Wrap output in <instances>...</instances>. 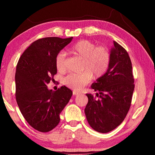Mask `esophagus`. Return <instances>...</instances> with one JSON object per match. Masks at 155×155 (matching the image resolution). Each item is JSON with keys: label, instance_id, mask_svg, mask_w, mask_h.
<instances>
[{"label": "esophagus", "instance_id": "obj_1", "mask_svg": "<svg viewBox=\"0 0 155 155\" xmlns=\"http://www.w3.org/2000/svg\"><path fill=\"white\" fill-rule=\"evenodd\" d=\"M81 92H78V91H73V95L77 96L78 94H80Z\"/></svg>", "mask_w": 155, "mask_h": 155}]
</instances>
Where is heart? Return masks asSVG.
I'll return each instance as SVG.
<instances>
[{
    "label": "heart",
    "mask_w": 155,
    "mask_h": 155,
    "mask_svg": "<svg viewBox=\"0 0 155 155\" xmlns=\"http://www.w3.org/2000/svg\"><path fill=\"white\" fill-rule=\"evenodd\" d=\"M72 56L82 59L81 74H71L64 79L65 85L76 91L81 90L90 82L92 78L103 77L108 71L111 63V53L104 46H96L88 40H80L68 50ZM55 66L59 72L66 71L65 53L59 52L55 57Z\"/></svg>",
    "instance_id": "heart-1"
}]
</instances>
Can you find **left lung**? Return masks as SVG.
<instances>
[{
	"label": "left lung",
	"instance_id": "8db88e82",
	"mask_svg": "<svg viewBox=\"0 0 155 155\" xmlns=\"http://www.w3.org/2000/svg\"><path fill=\"white\" fill-rule=\"evenodd\" d=\"M114 44L108 71L91 86L98 93L95 96L86 94L88 103L85 113L87 122L94 130L102 133L110 132L124 121L135 88L129 55L116 41Z\"/></svg>",
	"mask_w": 155,
	"mask_h": 155
}]
</instances>
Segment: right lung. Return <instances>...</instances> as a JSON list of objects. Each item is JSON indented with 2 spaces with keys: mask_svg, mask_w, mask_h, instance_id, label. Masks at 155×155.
I'll return each instance as SVG.
<instances>
[{
  "mask_svg": "<svg viewBox=\"0 0 155 155\" xmlns=\"http://www.w3.org/2000/svg\"><path fill=\"white\" fill-rule=\"evenodd\" d=\"M72 38L39 39L18 60L15 75V99L25 119L40 132H49L58 125L60 113L72 95V91L65 86L56 91L49 90L47 87L57 74V54Z\"/></svg>",
  "mask_w": 155,
  "mask_h": 155,
  "instance_id": "obj_1",
  "label": "right lung"
}]
</instances>
